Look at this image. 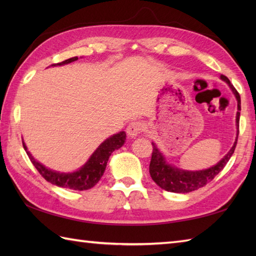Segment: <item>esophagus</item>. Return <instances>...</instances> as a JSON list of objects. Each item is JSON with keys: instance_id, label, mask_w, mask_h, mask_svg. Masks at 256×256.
<instances>
[{"instance_id": "1", "label": "esophagus", "mask_w": 256, "mask_h": 256, "mask_svg": "<svg viewBox=\"0 0 256 256\" xmlns=\"http://www.w3.org/2000/svg\"><path fill=\"white\" fill-rule=\"evenodd\" d=\"M143 124L138 121H134L128 124L126 128V133L130 138H136L138 135L143 131Z\"/></svg>"}]
</instances>
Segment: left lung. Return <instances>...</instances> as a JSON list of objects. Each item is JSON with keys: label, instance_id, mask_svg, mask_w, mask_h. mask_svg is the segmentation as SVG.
I'll return each instance as SVG.
<instances>
[{"label": "left lung", "instance_id": "obj_1", "mask_svg": "<svg viewBox=\"0 0 256 256\" xmlns=\"http://www.w3.org/2000/svg\"><path fill=\"white\" fill-rule=\"evenodd\" d=\"M220 78L224 80L229 84L231 90L234 94L238 100V110L241 111V98L236 89L233 86L226 76L221 74ZM236 113V126H238V121H240V112ZM238 142V136L236 142L233 144L232 148L228 152V154L222 158L218 164L212 166L208 170H197V172H189L184 170L180 168H177L172 165H170L165 160V157L157 148L155 143L153 145V153H152V160L150 162V174L153 180L158 184L162 189H165L166 192H176V194H186L197 190L201 187L206 186V184L210 182L218 174L224 170L226 162L231 158L232 154L234 153L236 146Z\"/></svg>", "mask_w": 256, "mask_h": 256}]
</instances>
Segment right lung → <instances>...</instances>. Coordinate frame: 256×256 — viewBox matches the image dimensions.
<instances>
[{
    "instance_id": "right-lung-1",
    "label": "right lung",
    "mask_w": 256,
    "mask_h": 256,
    "mask_svg": "<svg viewBox=\"0 0 256 256\" xmlns=\"http://www.w3.org/2000/svg\"><path fill=\"white\" fill-rule=\"evenodd\" d=\"M77 59L78 57H72L62 62L52 64V66H62V64L76 62ZM125 138H126V134L123 131L112 135L111 138L106 140L104 142L94 150V153L91 155L89 160L86 162L79 170L74 172H59L48 170L47 167L42 165L40 162H38L34 157L30 155V152L27 150L24 140L23 148L26 150L27 155H28L32 165L35 166L38 172H40L48 182L56 184L58 187L68 188L72 190H86L96 186L98 182L100 180L103 172L106 170L108 157H110V155L114 150L122 148V145L125 142Z\"/></svg>"
}]
</instances>
